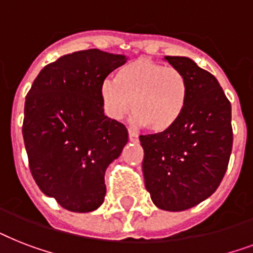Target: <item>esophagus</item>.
<instances>
[{
    "mask_svg": "<svg viewBox=\"0 0 253 253\" xmlns=\"http://www.w3.org/2000/svg\"><path fill=\"white\" fill-rule=\"evenodd\" d=\"M128 139H130V142H138L139 136L138 134L132 130H128Z\"/></svg>",
    "mask_w": 253,
    "mask_h": 253,
    "instance_id": "34e87169",
    "label": "esophagus"
}]
</instances>
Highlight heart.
<instances>
[{
    "label": "heart",
    "mask_w": 253,
    "mask_h": 253,
    "mask_svg": "<svg viewBox=\"0 0 253 253\" xmlns=\"http://www.w3.org/2000/svg\"><path fill=\"white\" fill-rule=\"evenodd\" d=\"M188 95V80L180 69L147 57L123 65L115 81L105 80L99 87L107 117L121 121L132 106L136 121L154 132H166L180 121Z\"/></svg>",
    "instance_id": "b5f03b06"
}]
</instances>
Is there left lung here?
<instances>
[{"label": "left lung", "mask_w": 253, "mask_h": 253, "mask_svg": "<svg viewBox=\"0 0 253 253\" xmlns=\"http://www.w3.org/2000/svg\"><path fill=\"white\" fill-rule=\"evenodd\" d=\"M166 60L186 77L188 103L170 130L139 139L151 200L162 210L182 211L211 196L227 170L232 150L231 103L215 77L192 59L166 56Z\"/></svg>", "instance_id": "8db88e82"}]
</instances>
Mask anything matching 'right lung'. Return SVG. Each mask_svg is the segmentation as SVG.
<instances>
[{
  "label": "right lung",
  "mask_w": 253,
  "mask_h": 253,
  "mask_svg": "<svg viewBox=\"0 0 253 253\" xmlns=\"http://www.w3.org/2000/svg\"><path fill=\"white\" fill-rule=\"evenodd\" d=\"M126 56L97 48L45 65L26 95L22 134L34 180L69 211L98 209L105 170L128 140L125 125L105 115L99 87Z\"/></svg>",
  "instance_id": "1"
}]
</instances>
